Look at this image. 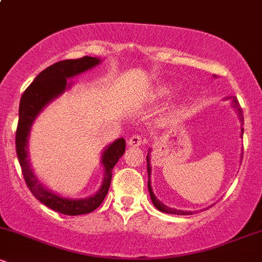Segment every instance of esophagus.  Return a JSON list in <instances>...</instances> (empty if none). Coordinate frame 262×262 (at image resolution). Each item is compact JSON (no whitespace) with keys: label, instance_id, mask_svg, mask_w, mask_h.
<instances>
[{"label":"esophagus","instance_id":"esophagus-1","mask_svg":"<svg viewBox=\"0 0 262 262\" xmlns=\"http://www.w3.org/2000/svg\"><path fill=\"white\" fill-rule=\"evenodd\" d=\"M145 143H146L145 138H143L139 134L132 135V137L128 139V145L133 146V148H135V146L143 145V144H145Z\"/></svg>","mask_w":262,"mask_h":262}]
</instances>
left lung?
<instances>
[{"label":"left lung","instance_id":"1","mask_svg":"<svg viewBox=\"0 0 262 262\" xmlns=\"http://www.w3.org/2000/svg\"><path fill=\"white\" fill-rule=\"evenodd\" d=\"M231 104H233V107L236 110L237 116H239V119H240V122H242V125H243V122H244V117H243V111H242V108H240V104H239V102H237L236 98H231ZM243 134H244V128H242V137H243ZM149 151H150V150H149ZM242 158H243V156H242ZM146 162H148V177H149L148 188H149V193H150V198H151V202L156 207V208L160 210V212L169 213V214H177V215L193 214V212H191V210H181V209L171 208V207L165 206L164 203L160 202V201L156 198L154 192H152L151 182H150V175H151V166H150V154H149V152H148V155H146Z\"/></svg>","mask_w":262,"mask_h":262}]
</instances>
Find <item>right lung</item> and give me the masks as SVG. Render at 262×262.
<instances>
[{
	"label": "right lung",
	"instance_id": "1",
	"mask_svg": "<svg viewBox=\"0 0 262 262\" xmlns=\"http://www.w3.org/2000/svg\"><path fill=\"white\" fill-rule=\"evenodd\" d=\"M101 60L92 56H83L81 59L62 60L50 65L35 77L22 95L19 102V121H18L16 133V150L22 173L27 186L31 189L39 202L48 208L55 210L65 215H80L91 213L101 206L110 189L112 180V170L114 165L122 158L125 151V140L123 138L114 140L103 150L101 156V164L103 166V181L100 189L93 196L87 198H69L62 197L55 192L48 189L38 180L31 166L28 156V139L31 134L32 124L38 114L44 110L50 102L58 98L66 90L70 89L71 83L68 79L77 76L90 69L100 65Z\"/></svg>",
	"mask_w": 262,
	"mask_h": 262
}]
</instances>
